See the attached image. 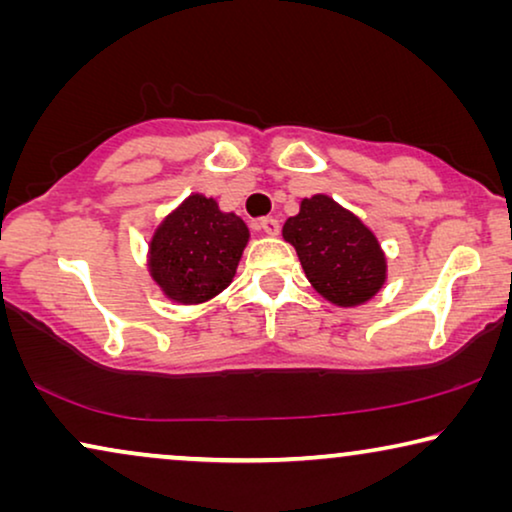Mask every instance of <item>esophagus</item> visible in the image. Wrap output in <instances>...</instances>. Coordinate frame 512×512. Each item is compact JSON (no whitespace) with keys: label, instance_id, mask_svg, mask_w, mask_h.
<instances>
[{"label":"esophagus","instance_id":"esophagus-1","mask_svg":"<svg viewBox=\"0 0 512 512\" xmlns=\"http://www.w3.org/2000/svg\"><path fill=\"white\" fill-rule=\"evenodd\" d=\"M258 228H261L265 235H277L279 233V221L275 219V216H265V219H261V223H258Z\"/></svg>","mask_w":512,"mask_h":512}]
</instances>
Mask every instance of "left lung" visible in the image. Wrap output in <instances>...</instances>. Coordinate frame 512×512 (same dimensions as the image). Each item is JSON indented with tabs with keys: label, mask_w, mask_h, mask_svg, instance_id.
I'll use <instances>...</instances> for the list:
<instances>
[{
	"label": "left lung",
	"mask_w": 512,
	"mask_h": 512,
	"mask_svg": "<svg viewBox=\"0 0 512 512\" xmlns=\"http://www.w3.org/2000/svg\"><path fill=\"white\" fill-rule=\"evenodd\" d=\"M282 233L296 247L307 279L331 303L361 305L384 284L387 263L373 233L326 195L300 202Z\"/></svg>",
	"instance_id": "left-lung-1"
}]
</instances>
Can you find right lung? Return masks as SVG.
<instances>
[{
    "label": "right lung",
    "instance_id": "right-lung-1",
    "mask_svg": "<svg viewBox=\"0 0 512 512\" xmlns=\"http://www.w3.org/2000/svg\"><path fill=\"white\" fill-rule=\"evenodd\" d=\"M249 230L212 198L191 195L165 219L151 242V275L172 300L191 305L226 289Z\"/></svg>",
    "mask_w": 512,
    "mask_h": 512
}]
</instances>
